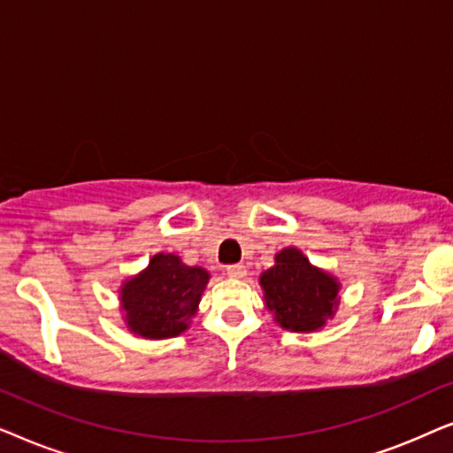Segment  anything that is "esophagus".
I'll use <instances>...</instances> for the list:
<instances>
[{
	"instance_id": "esophagus-1",
	"label": "esophagus",
	"mask_w": 453,
	"mask_h": 453,
	"mask_svg": "<svg viewBox=\"0 0 453 453\" xmlns=\"http://www.w3.org/2000/svg\"><path fill=\"white\" fill-rule=\"evenodd\" d=\"M226 274L231 278H245L247 268L243 264H231V265H226Z\"/></svg>"
}]
</instances>
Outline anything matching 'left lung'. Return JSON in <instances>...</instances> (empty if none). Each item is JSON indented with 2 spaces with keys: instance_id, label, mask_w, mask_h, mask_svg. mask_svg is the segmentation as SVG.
Instances as JSON below:
<instances>
[{
  "instance_id": "1",
  "label": "left lung",
  "mask_w": 453,
  "mask_h": 453,
  "mask_svg": "<svg viewBox=\"0 0 453 453\" xmlns=\"http://www.w3.org/2000/svg\"><path fill=\"white\" fill-rule=\"evenodd\" d=\"M265 307L276 321L293 332H311L326 324L338 307V282L313 268L299 250H282L276 265L259 278Z\"/></svg>"
}]
</instances>
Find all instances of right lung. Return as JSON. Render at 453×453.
<instances>
[{"instance_id": "1", "label": "right lung", "mask_w": 453, "mask_h": 453, "mask_svg": "<svg viewBox=\"0 0 453 453\" xmlns=\"http://www.w3.org/2000/svg\"><path fill=\"white\" fill-rule=\"evenodd\" d=\"M208 278L206 270L189 268L173 253L154 256L150 265L121 288L129 330L157 340L179 336L197 311Z\"/></svg>"}]
</instances>
